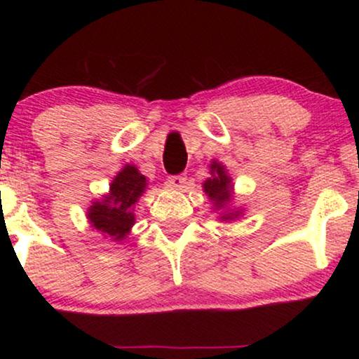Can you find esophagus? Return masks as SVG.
Here are the masks:
<instances>
[{"mask_svg":"<svg viewBox=\"0 0 359 359\" xmlns=\"http://www.w3.org/2000/svg\"><path fill=\"white\" fill-rule=\"evenodd\" d=\"M168 183L170 186H173V188H181L186 183V175H175V176H170L168 178Z\"/></svg>","mask_w":359,"mask_h":359,"instance_id":"34e87169","label":"esophagus"}]
</instances>
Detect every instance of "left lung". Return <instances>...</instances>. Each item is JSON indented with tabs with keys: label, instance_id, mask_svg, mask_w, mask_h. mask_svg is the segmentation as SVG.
I'll return each instance as SVG.
<instances>
[{
	"label": "left lung",
	"instance_id": "8db88e82",
	"mask_svg": "<svg viewBox=\"0 0 359 359\" xmlns=\"http://www.w3.org/2000/svg\"><path fill=\"white\" fill-rule=\"evenodd\" d=\"M210 173H212V178H209L204 183V191L209 194V198L215 201V205L222 208V205L230 201V178L225 175L224 166L220 163L210 165ZM235 214H227L224 215L222 219H232Z\"/></svg>",
	"mask_w": 359,
	"mask_h": 359
}]
</instances>
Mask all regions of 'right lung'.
I'll return each mask as SVG.
<instances>
[{"instance_id":"add662e5","label":"right lung","mask_w":359,"mask_h":359,"mask_svg":"<svg viewBox=\"0 0 359 359\" xmlns=\"http://www.w3.org/2000/svg\"><path fill=\"white\" fill-rule=\"evenodd\" d=\"M145 176L135 166L127 165L111 184L104 201L90 208L88 219L93 227L114 240H122L134 225L132 205L137 203L145 189Z\"/></svg>"}]
</instances>
